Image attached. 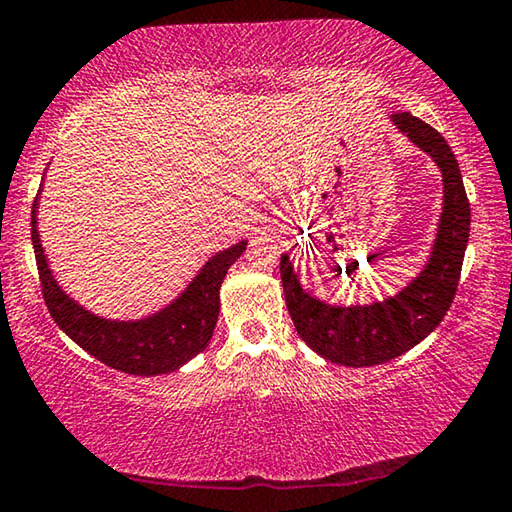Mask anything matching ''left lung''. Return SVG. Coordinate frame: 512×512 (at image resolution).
Wrapping results in <instances>:
<instances>
[{"label": "left lung", "mask_w": 512, "mask_h": 512, "mask_svg": "<svg viewBox=\"0 0 512 512\" xmlns=\"http://www.w3.org/2000/svg\"><path fill=\"white\" fill-rule=\"evenodd\" d=\"M390 122L433 158L442 174V213L422 270L395 295L370 304H329L297 279L288 254H281V283L299 338L335 365L372 367L406 354L447 315L456 295L469 240V201L447 140L420 117L397 113Z\"/></svg>", "instance_id": "1"}]
</instances>
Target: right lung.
<instances>
[{"label":"right lung","instance_id":"add662e5","mask_svg":"<svg viewBox=\"0 0 512 512\" xmlns=\"http://www.w3.org/2000/svg\"><path fill=\"white\" fill-rule=\"evenodd\" d=\"M45 183V177H43ZM40 192L31 211V242L36 254L45 304L67 338L117 372L158 376L181 370L208 347L220 315V288L229 267L247 249V240L213 254L170 304L138 320H111L67 295L49 267L38 233Z\"/></svg>","mask_w":512,"mask_h":512}]
</instances>
